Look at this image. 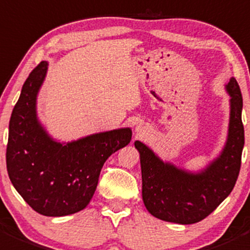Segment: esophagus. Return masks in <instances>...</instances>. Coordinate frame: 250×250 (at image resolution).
I'll use <instances>...</instances> for the list:
<instances>
[{
	"label": "esophagus",
	"instance_id": "esophagus-1",
	"mask_svg": "<svg viewBox=\"0 0 250 250\" xmlns=\"http://www.w3.org/2000/svg\"><path fill=\"white\" fill-rule=\"evenodd\" d=\"M135 132H137V134L140 135V137H144L147 133V127H145V125H138L137 127H135Z\"/></svg>",
	"mask_w": 250,
	"mask_h": 250
}]
</instances>
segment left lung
I'll list each match as a JSON object with an SVG mask.
<instances>
[{
	"mask_svg": "<svg viewBox=\"0 0 250 250\" xmlns=\"http://www.w3.org/2000/svg\"><path fill=\"white\" fill-rule=\"evenodd\" d=\"M229 96V120L224 147L216 157L198 171L164 161L140 140L142 195L147 211L156 219L181 225L202 221L229 195L241 168L244 146L242 123L243 100L234 78L225 85Z\"/></svg>",
	"mask_w": 250,
	"mask_h": 250,
	"instance_id": "8db88e82",
	"label": "left lung"
}]
</instances>
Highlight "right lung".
I'll return each instance as SVG.
<instances>
[{
    "instance_id": "add662e5",
    "label": "right lung",
    "mask_w": 250,
    "mask_h": 250,
    "mask_svg": "<svg viewBox=\"0 0 250 250\" xmlns=\"http://www.w3.org/2000/svg\"><path fill=\"white\" fill-rule=\"evenodd\" d=\"M42 61L21 88L9 121L7 171L17 192L43 216H66L90 203L106 160L129 144L132 129L117 128L60 142L38 117V95L46 78Z\"/></svg>"
}]
</instances>
